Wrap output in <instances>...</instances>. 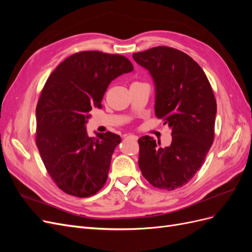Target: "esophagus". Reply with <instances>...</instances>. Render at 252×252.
<instances>
[{"label":"esophagus","instance_id":"1","mask_svg":"<svg viewBox=\"0 0 252 252\" xmlns=\"http://www.w3.org/2000/svg\"><path fill=\"white\" fill-rule=\"evenodd\" d=\"M125 138H129V139H132L134 141H138V135H134V134H126Z\"/></svg>","mask_w":252,"mask_h":252}]
</instances>
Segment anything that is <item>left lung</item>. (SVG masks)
<instances>
[{
	"instance_id": "1",
	"label": "left lung",
	"mask_w": 252,
	"mask_h": 252,
	"mask_svg": "<svg viewBox=\"0 0 252 252\" xmlns=\"http://www.w3.org/2000/svg\"><path fill=\"white\" fill-rule=\"evenodd\" d=\"M155 83V112L171 129L161 147L149 135L139 139L143 177L159 189L173 190L193 178L215 138L217 102L200 65L178 49L158 46L132 55Z\"/></svg>"
}]
</instances>
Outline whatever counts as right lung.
<instances>
[{
  "mask_svg": "<svg viewBox=\"0 0 252 252\" xmlns=\"http://www.w3.org/2000/svg\"><path fill=\"white\" fill-rule=\"evenodd\" d=\"M123 56L83 51L67 58L50 74L35 109L36 146L48 173L60 189L79 197L95 194L106 183L120 135L87 134L93 107L109 84L131 72Z\"/></svg>",
  "mask_w": 252,
  "mask_h": 252,
  "instance_id": "right-lung-1",
  "label": "right lung"
}]
</instances>
